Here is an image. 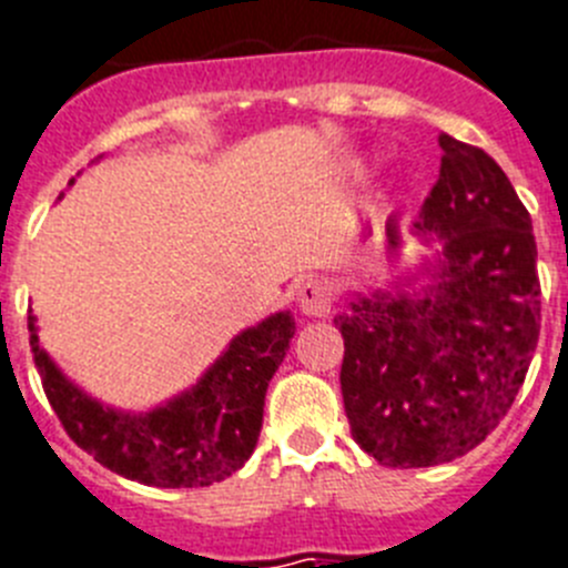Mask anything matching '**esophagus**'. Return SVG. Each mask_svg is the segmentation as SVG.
Wrapping results in <instances>:
<instances>
[{
	"mask_svg": "<svg viewBox=\"0 0 568 568\" xmlns=\"http://www.w3.org/2000/svg\"><path fill=\"white\" fill-rule=\"evenodd\" d=\"M294 300L300 305V311L308 316H328L334 308V294H331V285L325 280L305 277L294 283Z\"/></svg>",
	"mask_w": 568,
	"mask_h": 568,
	"instance_id": "34e87169",
	"label": "esophagus"
}]
</instances>
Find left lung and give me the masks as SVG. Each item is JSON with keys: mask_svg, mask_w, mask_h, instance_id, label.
Listing matches in <instances>:
<instances>
[{"mask_svg": "<svg viewBox=\"0 0 568 568\" xmlns=\"http://www.w3.org/2000/svg\"><path fill=\"white\" fill-rule=\"evenodd\" d=\"M442 170L413 234L438 257L416 291L356 296L342 398L354 442L385 467H436L507 416L540 334L532 217L498 163L438 135Z\"/></svg>", "mask_w": 568, "mask_h": 568, "instance_id": "left-lung-1", "label": "left lung"}]
</instances>
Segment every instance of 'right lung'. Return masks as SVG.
<instances>
[{
	"label": "right lung",
	"instance_id": "right-lung-1",
	"mask_svg": "<svg viewBox=\"0 0 568 568\" xmlns=\"http://www.w3.org/2000/svg\"><path fill=\"white\" fill-rule=\"evenodd\" d=\"M30 351L50 407L84 453L150 487H209L237 473L257 447L265 390L285 359L294 316L280 311L234 336L195 387L146 413L104 407L44 354L28 314Z\"/></svg>",
	"mask_w": 568,
	"mask_h": 568
}]
</instances>
